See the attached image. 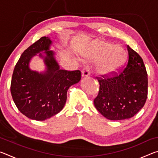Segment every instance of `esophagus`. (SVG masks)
<instances>
[{
	"label": "esophagus",
	"mask_w": 158,
	"mask_h": 158,
	"mask_svg": "<svg viewBox=\"0 0 158 158\" xmlns=\"http://www.w3.org/2000/svg\"><path fill=\"white\" fill-rule=\"evenodd\" d=\"M82 77H88L90 74V66L88 64L85 65L82 69Z\"/></svg>",
	"instance_id": "esophagus-1"
}]
</instances>
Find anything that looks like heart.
Wrapping results in <instances>:
<instances>
[{
  "instance_id": "b5f03b06",
  "label": "heart",
  "mask_w": 158,
  "mask_h": 158,
  "mask_svg": "<svg viewBox=\"0 0 158 158\" xmlns=\"http://www.w3.org/2000/svg\"><path fill=\"white\" fill-rule=\"evenodd\" d=\"M125 53L120 46H113L105 42H97L93 44L89 53V57L99 59L98 70L105 76L116 73L123 63Z\"/></svg>"
}]
</instances>
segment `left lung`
Returning <instances> with one entry per match:
<instances>
[{"label":"left lung","mask_w":158,"mask_h":158,"mask_svg":"<svg viewBox=\"0 0 158 158\" xmlns=\"http://www.w3.org/2000/svg\"><path fill=\"white\" fill-rule=\"evenodd\" d=\"M128 57L121 70L112 77H96L100 84L94 99L97 110L111 121L130 118L145 105L148 75L142 58L127 46Z\"/></svg>","instance_id":"left-lung-1"}]
</instances>
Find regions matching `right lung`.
Returning <instances> with one entry per match:
<instances>
[{
    "instance_id": "1",
    "label": "right lung",
    "mask_w": 158,
    "mask_h": 158,
    "mask_svg": "<svg viewBox=\"0 0 158 158\" xmlns=\"http://www.w3.org/2000/svg\"><path fill=\"white\" fill-rule=\"evenodd\" d=\"M51 44L47 37L32 44L21 54L12 74L10 91L13 101L21 113L36 121H44L59 113L65 104L68 89L81 79L79 70L59 68L53 52L49 51ZM42 50L47 55L48 71L39 74L31 71L28 64L33 55Z\"/></svg>"
}]
</instances>
